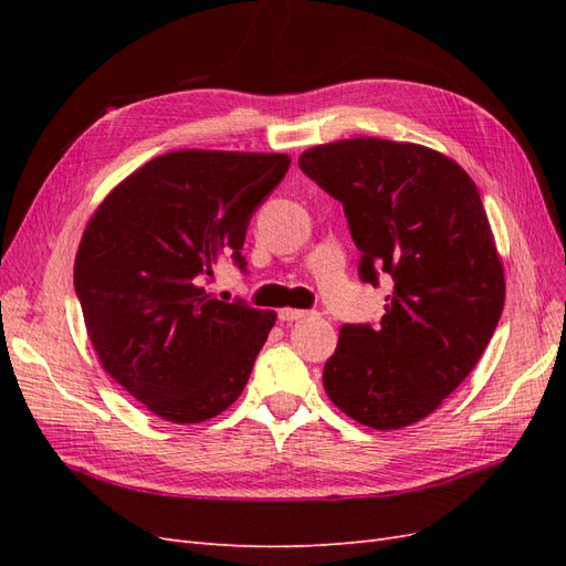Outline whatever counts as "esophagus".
Instances as JSON below:
<instances>
[{"instance_id": "34e87169", "label": "esophagus", "mask_w": 566, "mask_h": 566, "mask_svg": "<svg viewBox=\"0 0 566 566\" xmlns=\"http://www.w3.org/2000/svg\"><path fill=\"white\" fill-rule=\"evenodd\" d=\"M306 316H310V312H304V310H290V306H285V310H281V312H279V318H281L283 323L302 321V318H306Z\"/></svg>"}]
</instances>
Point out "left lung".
Instances as JSON below:
<instances>
[{
  "label": "left lung",
  "mask_w": 566,
  "mask_h": 566,
  "mask_svg": "<svg viewBox=\"0 0 566 566\" xmlns=\"http://www.w3.org/2000/svg\"><path fill=\"white\" fill-rule=\"evenodd\" d=\"M300 169L345 208L361 281L394 283L380 325H342L325 394L356 422L401 430L468 378L503 314L482 198L443 153L373 136L304 150Z\"/></svg>",
  "instance_id": "8db88e82"
}]
</instances>
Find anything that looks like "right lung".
<instances>
[{"mask_svg":"<svg viewBox=\"0 0 566 566\" xmlns=\"http://www.w3.org/2000/svg\"><path fill=\"white\" fill-rule=\"evenodd\" d=\"M290 167L283 153L172 150L119 181L75 256V293L101 366L167 422L227 410L276 312L208 293L219 256L245 271L250 217Z\"/></svg>","mask_w":566,"mask_h":566,"instance_id":"add662e5","label":"right lung"}]
</instances>
